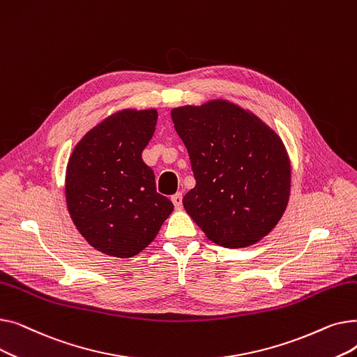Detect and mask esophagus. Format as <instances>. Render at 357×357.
<instances>
[{"label": "esophagus", "instance_id": "esophagus-1", "mask_svg": "<svg viewBox=\"0 0 357 357\" xmlns=\"http://www.w3.org/2000/svg\"><path fill=\"white\" fill-rule=\"evenodd\" d=\"M172 202L175 205V210H182V194L178 192L172 197Z\"/></svg>", "mask_w": 357, "mask_h": 357}]
</instances>
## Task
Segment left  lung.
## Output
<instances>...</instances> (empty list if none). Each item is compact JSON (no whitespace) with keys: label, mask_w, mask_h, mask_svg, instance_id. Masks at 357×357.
<instances>
[{"label":"left lung","mask_w":357,"mask_h":357,"mask_svg":"<svg viewBox=\"0 0 357 357\" xmlns=\"http://www.w3.org/2000/svg\"><path fill=\"white\" fill-rule=\"evenodd\" d=\"M195 186L183 208L211 241L238 249L268 236L291 192V162L275 131L226 100L171 111Z\"/></svg>","instance_id":"1"}]
</instances>
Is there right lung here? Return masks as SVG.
I'll return each instance as SVG.
<instances>
[{"label": "right lung", "mask_w": 357, "mask_h": 357, "mask_svg": "<svg viewBox=\"0 0 357 357\" xmlns=\"http://www.w3.org/2000/svg\"><path fill=\"white\" fill-rule=\"evenodd\" d=\"M158 111L121 109L75 146L66 166L65 195L75 227L98 252L114 257L140 253L174 211L156 191L142 152L152 139Z\"/></svg>", "instance_id": "obj_1"}]
</instances>
